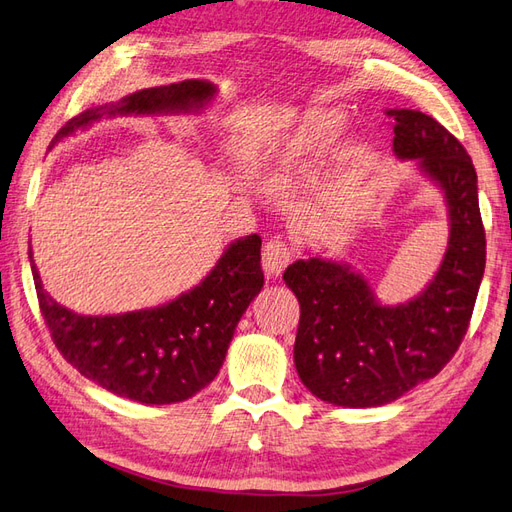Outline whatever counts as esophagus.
Masks as SVG:
<instances>
[{
	"label": "esophagus",
	"instance_id": "34e87169",
	"mask_svg": "<svg viewBox=\"0 0 512 512\" xmlns=\"http://www.w3.org/2000/svg\"><path fill=\"white\" fill-rule=\"evenodd\" d=\"M292 261V248L290 244L281 240V237H272L266 242L264 253H261V266L270 279H277Z\"/></svg>",
	"mask_w": 512,
	"mask_h": 512
}]
</instances>
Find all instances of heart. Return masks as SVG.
<instances>
[{
  "mask_svg": "<svg viewBox=\"0 0 512 512\" xmlns=\"http://www.w3.org/2000/svg\"><path fill=\"white\" fill-rule=\"evenodd\" d=\"M347 117L338 109H312L307 111L301 122L292 128V133L281 141L275 154L279 168H288L292 163L312 159L325 152L340 139Z\"/></svg>",
  "mask_w": 512,
  "mask_h": 512,
  "instance_id": "obj_1",
  "label": "heart"
}]
</instances>
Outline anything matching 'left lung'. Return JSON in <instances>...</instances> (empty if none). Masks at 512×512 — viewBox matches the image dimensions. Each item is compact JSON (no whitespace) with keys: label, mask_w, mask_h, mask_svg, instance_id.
Returning <instances> with one entry per match:
<instances>
[{"label":"left lung","mask_w":512,"mask_h":512,"mask_svg":"<svg viewBox=\"0 0 512 512\" xmlns=\"http://www.w3.org/2000/svg\"><path fill=\"white\" fill-rule=\"evenodd\" d=\"M397 159L445 194L449 242L434 279L401 305H382L360 272L331 259H299L283 281L296 294L301 320L294 364L305 388L342 408H375L441 373L467 334L486 264L478 174L460 141L434 117L386 111Z\"/></svg>","instance_id":"obj_1"}]
</instances>
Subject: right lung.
<instances>
[{"mask_svg":"<svg viewBox=\"0 0 512 512\" xmlns=\"http://www.w3.org/2000/svg\"><path fill=\"white\" fill-rule=\"evenodd\" d=\"M216 91L207 80L141 89L69 120L52 146L104 115L194 113ZM30 266L41 314L63 358L113 395L152 406L185 401L213 382L237 323L264 288L257 233L231 242L209 275L178 299L115 316H80L67 310L43 290L32 251Z\"/></svg>","mask_w":512,"mask_h":512,"instance_id":"right-lung-1","label":"right lung"}]
</instances>
